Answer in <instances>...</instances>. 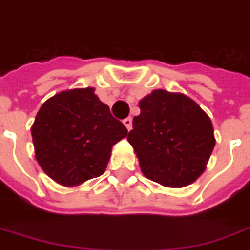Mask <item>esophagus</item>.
Instances as JSON below:
<instances>
[{
  "label": "esophagus",
  "instance_id": "obj_1",
  "mask_svg": "<svg viewBox=\"0 0 250 250\" xmlns=\"http://www.w3.org/2000/svg\"><path fill=\"white\" fill-rule=\"evenodd\" d=\"M123 123H124V125L126 126L127 130H130V129H132V118H130V117L125 118Z\"/></svg>",
  "mask_w": 250,
  "mask_h": 250
}]
</instances>
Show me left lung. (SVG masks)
Wrapping results in <instances>:
<instances>
[{
  "label": "left lung",
  "instance_id": "1",
  "mask_svg": "<svg viewBox=\"0 0 250 250\" xmlns=\"http://www.w3.org/2000/svg\"><path fill=\"white\" fill-rule=\"evenodd\" d=\"M127 141L146 178L167 187L196 181L215 147L207 113L182 93L155 89L140 101Z\"/></svg>",
  "mask_w": 250,
  "mask_h": 250
}]
</instances>
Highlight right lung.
I'll list each match as a JSON object with an SVG mask.
<instances>
[{
    "label": "right lung",
    "instance_id": "obj_1",
    "mask_svg": "<svg viewBox=\"0 0 250 250\" xmlns=\"http://www.w3.org/2000/svg\"><path fill=\"white\" fill-rule=\"evenodd\" d=\"M31 136L43 171L59 185L78 186L105 171L112 146L127 136V129L88 87L48 99Z\"/></svg>",
    "mask_w": 250,
    "mask_h": 250
}]
</instances>
